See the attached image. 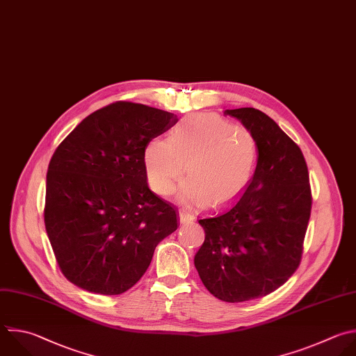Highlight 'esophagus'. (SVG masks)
Here are the masks:
<instances>
[{
	"label": "esophagus",
	"mask_w": 356,
	"mask_h": 356,
	"mask_svg": "<svg viewBox=\"0 0 356 356\" xmlns=\"http://www.w3.org/2000/svg\"><path fill=\"white\" fill-rule=\"evenodd\" d=\"M179 216H180V222H181V223H188L190 220L194 219V215H193L191 212L186 211V209H180Z\"/></svg>",
	"instance_id": "obj_1"
}]
</instances>
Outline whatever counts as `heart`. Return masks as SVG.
Wrapping results in <instances>:
<instances>
[{
	"mask_svg": "<svg viewBox=\"0 0 356 356\" xmlns=\"http://www.w3.org/2000/svg\"><path fill=\"white\" fill-rule=\"evenodd\" d=\"M257 158L254 134L212 113L184 118L170 138L155 137L144 151L148 183L156 194L173 193L187 162L188 180L180 190V200L201 201L208 208L225 205L243 193Z\"/></svg>",
	"mask_w": 356,
	"mask_h": 356,
	"instance_id": "heart-1",
	"label": "heart"
}]
</instances>
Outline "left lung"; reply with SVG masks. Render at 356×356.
Returning a JSON list of instances; mask_svg holds the SVG:
<instances>
[{
  "label": "left lung",
  "instance_id": "left-lung-1",
  "mask_svg": "<svg viewBox=\"0 0 356 356\" xmlns=\"http://www.w3.org/2000/svg\"><path fill=\"white\" fill-rule=\"evenodd\" d=\"M259 145L256 172L241 195L200 218L205 241L194 257L204 286L223 302L266 296L298 270L312 211L300 148L266 113L225 110Z\"/></svg>",
  "mask_w": 356,
  "mask_h": 356
}]
</instances>
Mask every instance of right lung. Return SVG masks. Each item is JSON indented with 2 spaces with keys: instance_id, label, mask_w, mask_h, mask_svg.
<instances>
[{
  "instance_id": "1",
  "label": "right lung",
  "mask_w": 356,
  "mask_h": 356,
  "mask_svg": "<svg viewBox=\"0 0 356 356\" xmlns=\"http://www.w3.org/2000/svg\"><path fill=\"white\" fill-rule=\"evenodd\" d=\"M179 122L131 102L102 107L65 137L46 180L44 225L64 277L93 293L120 295L177 229L173 205L149 190L147 144Z\"/></svg>"
}]
</instances>
